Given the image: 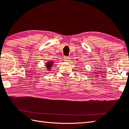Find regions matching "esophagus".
I'll list each match as a JSON object with an SVG mask.
<instances>
[{
	"label": "esophagus",
	"mask_w": 129,
	"mask_h": 129,
	"mask_svg": "<svg viewBox=\"0 0 129 129\" xmlns=\"http://www.w3.org/2000/svg\"><path fill=\"white\" fill-rule=\"evenodd\" d=\"M64 60L65 61H70V58H69V57H65L64 58Z\"/></svg>",
	"instance_id": "1"
}]
</instances>
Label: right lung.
<instances>
[{
    "label": "right lung",
    "instance_id": "obj_1",
    "mask_svg": "<svg viewBox=\"0 0 129 129\" xmlns=\"http://www.w3.org/2000/svg\"><path fill=\"white\" fill-rule=\"evenodd\" d=\"M53 63H54V62H53L52 61H49L46 62V63H45L46 71H48V72L51 71V68H52Z\"/></svg>",
    "mask_w": 129,
    "mask_h": 129
}]
</instances>
